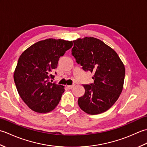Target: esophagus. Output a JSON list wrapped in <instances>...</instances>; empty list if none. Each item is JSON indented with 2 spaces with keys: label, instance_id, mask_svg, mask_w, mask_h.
Returning <instances> with one entry per match:
<instances>
[{
  "label": "esophagus",
  "instance_id": "1",
  "mask_svg": "<svg viewBox=\"0 0 147 147\" xmlns=\"http://www.w3.org/2000/svg\"><path fill=\"white\" fill-rule=\"evenodd\" d=\"M66 86H67V88H69V89H71V88H73L74 85H67Z\"/></svg>",
  "mask_w": 147,
  "mask_h": 147
}]
</instances>
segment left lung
I'll list each match as a JSON object with an SVG mask.
<instances>
[{
  "label": "left lung",
  "mask_w": 147,
  "mask_h": 147,
  "mask_svg": "<svg viewBox=\"0 0 147 147\" xmlns=\"http://www.w3.org/2000/svg\"><path fill=\"white\" fill-rule=\"evenodd\" d=\"M72 55L85 71L94 74V82L83 85L85 92L78 98L80 107L95 115L109 110L123 91L125 67L114 49L100 40L85 37L73 40Z\"/></svg>",
  "instance_id": "obj_1"
}]
</instances>
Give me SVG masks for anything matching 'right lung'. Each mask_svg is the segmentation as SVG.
<instances>
[{
  "mask_svg": "<svg viewBox=\"0 0 147 147\" xmlns=\"http://www.w3.org/2000/svg\"><path fill=\"white\" fill-rule=\"evenodd\" d=\"M73 41L48 38L26 49L18 59L14 80L19 95L31 110L47 113L57 107L64 86L49 82L51 72L57 67L59 59Z\"/></svg>",
  "mask_w": 147,
  "mask_h": 147,
  "instance_id": "obj_1",
  "label": "right lung"
}]
</instances>
